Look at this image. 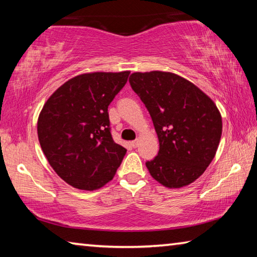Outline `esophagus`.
Listing matches in <instances>:
<instances>
[{"mask_svg": "<svg viewBox=\"0 0 257 257\" xmlns=\"http://www.w3.org/2000/svg\"><path fill=\"white\" fill-rule=\"evenodd\" d=\"M137 145H138V142H137V141H133V142H132V146L134 147V149H136Z\"/></svg>", "mask_w": 257, "mask_h": 257, "instance_id": "obj_1", "label": "esophagus"}]
</instances>
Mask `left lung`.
<instances>
[{
  "instance_id": "obj_1",
  "label": "left lung",
  "mask_w": 257,
  "mask_h": 257,
  "mask_svg": "<svg viewBox=\"0 0 257 257\" xmlns=\"http://www.w3.org/2000/svg\"><path fill=\"white\" fill-rule=\"evenodd\" d=\"M130 86L149 110L160 150L147 161L151 176L168 188L201 177L214 159L222 119L214 102L193 82L172 72H134Z\"/></svg>"
}]
</instances>
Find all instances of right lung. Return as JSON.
Returning a JSON list of instances; mask_svg holds the SVG:
<instances>
[{
    "mask_svg": "<svg viewBox=\"0 0 257 257\" xmlns=\"http://www.w3.org/2000/svg\"><path fill=\"white\" fill-rule=\"evenodd\" d=\"M130 71L71 78L51 95L37 121L43 153L58 176L82 190L112 180L127 150L113 141L107 107Z\"/></svg>",
    "mask_w": 257,
    "mask_h": 257,
    "instance_id": "obj_1",
    "label": "right lung"
}]
</instances>
